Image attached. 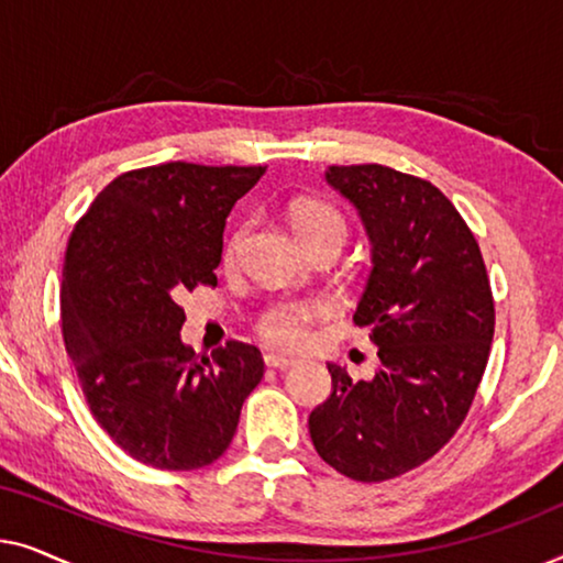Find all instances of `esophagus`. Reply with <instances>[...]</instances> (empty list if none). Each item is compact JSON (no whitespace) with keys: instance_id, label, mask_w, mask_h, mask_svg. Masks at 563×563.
<instances>
[{"instance_id":"obj_1","label":"esophagus","mask_w":563,"mask_h":563,"mask_svg":"<svg viewBox=\"0 0 563 563\" xmlns=\"http://www.w3.org/2000/svg\"><path fill=\"white\" fill-rule=\"evenodd\" d=\"M264 361H266V366H268V368H279V372H287V368H291V366L297 364L295 358H287V356H276V353H266Z\"/></svg>"}]
</instances>
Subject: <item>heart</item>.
Listing matches in <instances>:
<instances>
[{"label":"heart","mask_w":563,"mask_h":563,"mask_svg":"<svg viewBox=\"0 0 563 563\" xmlns=\"http://www.w3.org/2000/svg\"><path fill=\"white\" fill-rule=\"evenodd\" d=\"M291 222H295L297 235L302 238V243L320 241V238H338L345 241V218L338 207L322 199L307 197L297 199L291 205ZM245 233L249 228L241 225L225 243V264H235L238 253L243 249ZM328 307L320 299H279V302L268 305L261 318L256 320V333L261 341L282 351H297L307 343L310 335V325L314 320L325 318Z\"/></svg>","instance_id":"1"}]
</instances>
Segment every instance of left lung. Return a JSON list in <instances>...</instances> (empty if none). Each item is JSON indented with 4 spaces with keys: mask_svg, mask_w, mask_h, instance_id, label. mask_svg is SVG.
I'll use <instances>...</instances> for the list:
<instances>
[{
    "mask_svg": "<svg viewBox=\"0 0 563 563\" xmlns=\"http://www.w3.org/2000/svg\"><path fill=\"white\" fill-rule=\"evenodd\" d=\"M356 205L374 268L353 312L379 345L376 376L328 364L333 395L310 415L320 459L356 482H387L456 435L487 368L495 297L479 243L441 189L382 164L330 166Z\"/></svg>",
    "mask_w": 563,
    "mask_h": 563,
    "instance_id": "obj_1",
    "label": "left lung"
}]
</instances>
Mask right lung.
Returning <instances> with one entry per match:
<instances>
[{
	"label": "right lung",
	"instance_id": "add662e5",
	"mask_svg": "<svg viewBox=\"0 0 563 563\" xmlns=\"http://www.w3.org/2000/svg\"><path fill=\"white\" fill-rule=\"evenodd\" d=\"M266 166L187 161L133 168L99 191L66 245L60 333L99 428L166 472L218 461L264 379L256 345L199 358L181 343L179 299L214 287L222 230Z\"/></svg>",
	"mask_w": 563,
	"mask_h": 563
}]
</instances>
